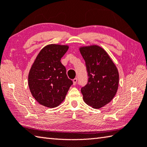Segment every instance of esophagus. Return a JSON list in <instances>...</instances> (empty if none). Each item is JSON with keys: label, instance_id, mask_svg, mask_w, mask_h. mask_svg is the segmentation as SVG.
<instances>
[{"label": "esophagus", "instance_id": "obj_1", "mask_svg": "<svg viewBox=\"0 0 147 147\" xmlns=\"http://www.w3.org/2000/svg\"><path fill=\"white\" fill-rule=\"evenodd\" d=\"M77 81H78V79L76 78H74L73 80V85H75L76 84V82H77Z\"/></svg>", "mask_w": 147, "mask_h": 147}]
</instances>
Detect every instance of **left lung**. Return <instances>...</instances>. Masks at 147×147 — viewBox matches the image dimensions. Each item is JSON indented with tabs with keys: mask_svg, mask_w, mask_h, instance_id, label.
<instances>
[{
	"mask_svg": "<svg viewBox=\"0 0 147 147\" xmlns=\"http://www.w3.org/2000/svg\"><path fill=\"white\" fill-rule=\"evenodd\" d=\"M88 75L87 84L81 89L85 103L100 109L111 102L119 88V73L106 51L97 45L79 48Z\"/></svg>",
	"mask_w": 147,
	"mask_h": 147,
	"instance_id": "left-lung-1",
	"label": "left lung"
}]
</instances>
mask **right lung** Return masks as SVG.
<instances>
[{
  "label": "right lung",
  "instance_id": "obj_1",
  "mask_svg": "<svg viewBox=\"0 0 147 147\" xmlns=\"http://www.w3.org/2000/svg\"><path fill=\"white\" fill-rule=\"evenodd\" d=\"M68 49L69 46L65 45L45 46L31 66L28 76L30 91L34 99L46 107L59 106L73 85L60 62Z\"/></svg>",
  "mask_w": 147,
  "mask_h": 147
}]
</instances>
